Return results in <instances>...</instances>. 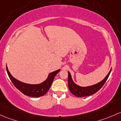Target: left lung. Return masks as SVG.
Here are the masks:
<instances>
[{
    "mask_svg": "<svg viewBox=\"0 0 121 121\" xmlns=\"http://www.w3.org/2000/svg\"><path fill=\"white\" fill-rule=\"evenodd\" d=\"M111 71V69L110 70L107 76L99 83L88 87H80L76 84L72 80L70 73L68 72V86H69L70 91L72 94L79 97L89 96L92 94H95L105 84V82L109 77Z\"/></svg>",
    "mask_w": 121,
    "mask_h": 121,
    "instance_id": "1",
    "label": "left lung"
}]
</instances>
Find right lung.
<instances>
[{"label":"right lung","mask_w":121,"mask_h":121,"mask_svg":"<svg viewBox=\"0 0 121 121\" xmlns=\"http://www.w3.org/2000/svg\"><path fill=\"white\" fill-rule=\"evenodd\" d=\"M6 70L10 79L17 89L19 90L25 95L34 97H38L45 95L47 93L51 86L55 76L56 75L58 72H59L60 70H57L55 72L49 73L47 79L41 84H30L20 82L11 75L7 66H6Z\"/></svg>","instance_id":"right-lung-1"}]
</instances>
